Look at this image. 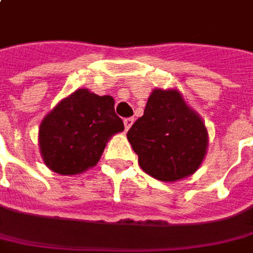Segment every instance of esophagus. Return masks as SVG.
Listing matches in <instances>:
<instances>
[{"label":"esophagus","mask_w":253,"mask_h":253,"mask_svg":"<svg viewBox=\"0 0 253 253\" xmlns=\"http://www.w3.org/2000/svg\"><path fill=\"white\" fill-rule=\"evenodd\" d=\"M133 121H135V118L133 117H129V118H125L124 120V125H125V129L128 130L132 126V124H133Z\"/></svg>","instance_id":"obj_1"}]
</instances>
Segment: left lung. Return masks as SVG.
Here are the masks:
<instances>
[{
  "label": "left lung",
  "mask_w": 253,
  "mask_h": 253,
  "mask_svg": "<svg viewBox=\"0 0 253 253\" xmlns=\"http://www.w3.org/2000/svg\"><path fill=\"white\" fill-rule=\"evenodd\" d=\"M126 137L139 157L140 168L161 182H177L201 167L208 149V130L177 88H156L143 116Z\"/></svg>",
  "instance_id": "obj_1"
}]
</instances>
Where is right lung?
Segmentation results:
<instances>
[{
	"mask_svg": "<svg viewBox=\"0 0 253 253\" xmlns=\"http://www.w3.org/2000/svg\"><path fill=\"white\" fill-rule=\"evenodd\" d=\"M114 99L89 89L74 90L40 124L38 146L52 172L71 176L95 167L111 137L124 130Z\"/></svg>",
	"mask_w": 253,
	"mask_h": 253,
	"instance_id": "right-lung-1",
	"label": "right lung"
}]
</instances>
